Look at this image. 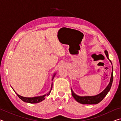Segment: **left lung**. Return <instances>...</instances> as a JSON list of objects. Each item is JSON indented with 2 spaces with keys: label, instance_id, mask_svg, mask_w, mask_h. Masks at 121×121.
Listing matches in <instances>:
<instances>
[{
  "label": "left lung",
  "instance_id": "1",
  "mask_svg": "<svg viewBox=\"0 0 121 121\" xmlns=\"http://www.w3.org/2000/svg\"><path fill=\"white\" fill-rule=\"evenodd\" d=\"M105 53L106 54V56L108 58V60L110 61V62H111L112 65V63L110 61L109 58H108V52L107 51H105ZM112 81H113V68H112V75H111V77H110V82L108 84V85L107 87H106V89L104 90L102 92L98 95L94 96H83V97H82V96H79L73 92V91L71 89V95H72L73 97L74 98V99L76 100L77 102H79V103L82 104H90V105H92V104H97L98 103L102 101V100L104 99V98H105L106 95H107L108 92L109 91V90L111 88Z\"/></svg>",
  "mask_w": 121,
  "mask_h": 121
}]
</instances>
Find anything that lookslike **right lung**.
<instances>
[{"instance_id": "add662e5", "label": "right lung", "mask_w": 121, "mask_h": 121, "mask_svg": "<svg viewBox=\"0 0 121 121\" xmlns=\"http://www.w3.org/2000/svg\"><path fill=\"white\" fill-rule=\"evenodd\" d=\"M55 75H56V73H54V75H53V78H52V80L53 79V78H54ZM52 86H51L50 91L47 94H46V95H43L39 96V97H32V98L24 97H22V96L19 95L17 93H16V92L15 93H16V95H17L18 97H19L20 99H21L23 101L26 102H28V103H30V104H36V103H38V102H40L41 101H42L43 100H44L45 99L46 96H48L50 94L51 90H52Z\"/></svg>"}]
</instances>
